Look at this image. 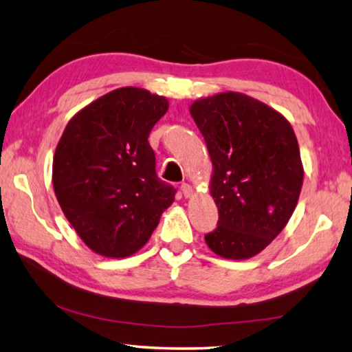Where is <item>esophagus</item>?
Segmentation results:
<instances>
[{
	"mask_svg": "<svg viewBox=\"0 0 352 352\" xmlns=\"http://www.w3.org/2000/svg\"><path fill=\"white\" fill-rule=\"evenodd\" d=\"M182 192H183L184 197H190V195L194 194L192 186H190V184H188V183H183L182 184Z\"/></svg>",
	"mask_w": 352,
	"mask_h": 352,
	"instance_id": "34e87169",
	"label": "esophagus"
}]
</instances>
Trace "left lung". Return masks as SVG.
<instances>
[{
    "label": "left lung",
    "mask_w": 352,
    "mask_h": 352,
    "mask_svg": "<svg viewBox=\"0 0 352 352\" xmlns=\"http://www.w3.org/2000/svg\"><path fill=\"white\" fill-rule=\"evenodd\" d=\"M189 111L210 152L219 208L217 228L205 241L222 258H252L281 233L300 197L305 172L294 129L236 91L195 100Z\"/></svg>",
    "instance_id": "obj_1"
}]
</instances>
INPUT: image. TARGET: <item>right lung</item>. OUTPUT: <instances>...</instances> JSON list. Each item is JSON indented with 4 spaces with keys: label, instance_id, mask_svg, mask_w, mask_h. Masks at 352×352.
I'll use <instances>...</instances> for the list:
<instances>
[{
    "label": "right lung",
    "instance_id": "right-lung-1",
    "mask_svg": "<svg viewBox=\"0 0 352 352\" xmlns=\"http://www.w3.org/2000/svg\"><path fill=\"white\" fill-rule=\"evenodd\" d=\"M168 99L136 87L104 94L69 119L52 162L65 217L85 245L126 258L146 245L175 189L155 172L148 133Z\"/></svg>",
    "mask_w": 352,
    "mask_h": 352
}]
</instances>
